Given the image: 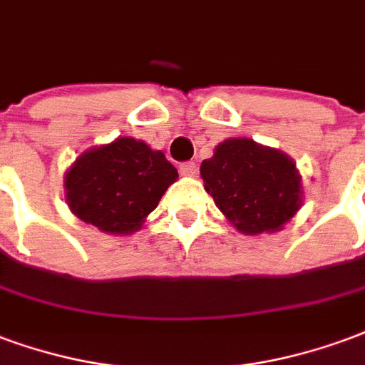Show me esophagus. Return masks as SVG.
Segmentation results:
<instances>
[{"instance_id": "34e87169", "label": "esophagus", "mask_w": 365, "mask_h": 365, "mask_svg": "<svg viewBox=\"0 0 365 365\" xmlns=\"http://www.w3.org/2000/svg\"><path fill=\"white\" fill-rule=\"evenodd\" d=\"M179 169L180 175H185V177H194L196 175V163H192V161H186V163L180 165Z\"/></svg>"}]
</instances>
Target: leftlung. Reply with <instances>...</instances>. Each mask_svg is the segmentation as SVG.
<instances>
[{
	"label": "left lung",
	"mask_w": 365,
	"mask_h": 365,
	"mask_svg": "<svg viewBox=\"0 0 365 365\" xmlns=\"http://www.w3.org/2000/svg\"><path fill=\"white\" fill-rule=\"evenodd\" d=\"M206 192L245 235L280 231L302 206V177L286 153L249 138L220 143L202 161Z\"/></svg>",
	"instance_id": "left-lung-1"
}]
</instances>
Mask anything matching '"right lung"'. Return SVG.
Instances as JSON below:
<instances>
[{
  "label": "right lung",
  "mask_w": 365,
  "mask_h": 365,
  "mask_svg": "<svg viewBox=\"0 0 365 365\" xmlns=\"http://www.w3.org/2000/svg\"><path fill=\"white\" fill-rule=\"evenodd\" d=\"M177 177L165 153L142 140L116 138L77 157L63 177L66 202L81 222L110 235H130Z\"/></svg>",
  "instance_id": "obj_1"
}]
</instances>
